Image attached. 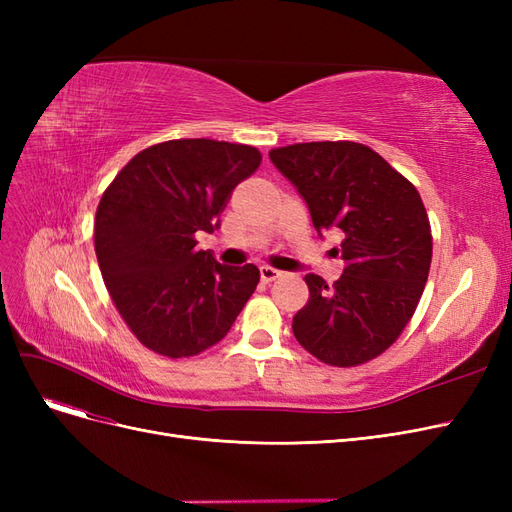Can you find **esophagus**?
I'll return each mask as SVG.
<instances>
[{"label": "esophagus", "mask_w": 512, "mask_h": 512, "mask_svg": "<svg viewBox=\"0 0 512 512\" xmlns=\"http://www.w3.org/2000/svg\"><path fill=\"white\" fill-rule=\"evenodd\" d=\"M280 275H282V271H277V269H273V267H269V265H262V267H260V277H262V282H265V284L275 282Z\"/></svg>", "instance_id": "1"}]
</instances>
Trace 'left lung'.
I'll return each instance as SVG.
<instances>
[{"label":"left lung","instance_id":"left-lung-1","mask_svg":"<svg viewBox=\"0 0 512 512\" xmlns=\"http://www.w3.org/2000/svg\"><path fill=\"white\" fill-rule=\"evenodd\" d=\"M269 158L303 196L318 235H344L342 277L329 286L305 275L309 299L292 318L294 337L333 367L376 359L406 329L425 290L433 243L421 196L361 143H297Z\"/></svg>","mask_w":512,"mask_h":512}]
</instances>
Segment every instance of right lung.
Masks as SVG:
<instances>
[{
  "label": "right lung",
  "mask_w": 512,
  "mask_h": 512,
  "mask_svg": "<svg viewBox=\"0 0 512 512\" xmlns=\"http://www.w3.org/2000/svg\"><path fill=\"white\" fill-rule=\"evenodd\" d=\"M256 147L211 138L151 145L102 194L94 243L108 294L138 342L168 359L226 337L260 282L254 265L226 267L196 250L220 224L232 190L260 166Z\"/></svg>",
  "instance_id": "add662e5"
}]
</instances>
